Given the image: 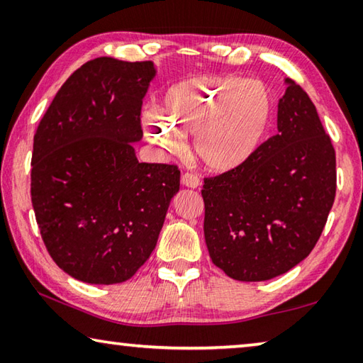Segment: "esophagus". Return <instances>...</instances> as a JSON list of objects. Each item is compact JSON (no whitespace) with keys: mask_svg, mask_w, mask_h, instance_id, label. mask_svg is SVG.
I'll use <instances>...</instances> for the list:
<instances>
[{"mask_svg":"<svg viewBox=\"0 0 363 363\" xmlns=\"http://www.w3.org/2000/svg\"><path fill=\"white\" fill-rule=\"evenodd\" d=\"M181 182H182V186H186V187H189V189H196V187H200V184H201V182H200V177L192 174V173L182 174Z\"/></svg>","mask_w":363,"mask_h":363,"instance_id":"esophagus-1","label":"esophagus"}]
</instances>
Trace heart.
<instances>
[{
    "mask_svg": "<svg viewBox=\"0 0 363 363\" xmlns=\"http://www.w3.org/2000/svg\"><path fill=\"white\" fill-rule=\"evenodd\" d=\"M162 118L144 116L149 136L169 152H181L194 134V150L211 173L247 164L266 139L272 102L261 84L242 78L200 75L174 84L160 106Z\"/></svg>",
    "mask_w": 363,
    "mask_h": 363,
    "instance_id": "heart-1",
    "label": "heart"
}]
</instances>
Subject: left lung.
<instances>
[{
  "label": "left lung",
  "mask_w": 363,
  "mask_h": 363,
  "mask_svg": "<svg viewBox=\"0 0 363 363\" xmlns=\"http://www.w3.org/2000/svg\"><path fill=\"white\" fill-rule=\"evenodd\" d=\"M284 83L277 136L245 167L206 177L201 190L211 259L240 281L279 277L306 259L335 201L333 144L309 96Z\"/></svg>",
  "instance_id": "obj_1"
}]
</instances>
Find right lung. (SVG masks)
<instances>
[{
  "mask_svg": "<svg viewBox=\"0 0 363 363\" xmlns=\"http://www.w3.org/2000/svg\"><path fill=\"white\" fill-rule=\"evenodd\" d=\"M153 62L97 57L57 91L33 138L32 205L57 266L113 285L149 259L179 192L173 164L140 163V107Z\"/></svg>",
  "mask_w": 363,
  "mask_h": 363,
  "instance_id": "obj_1",
  "label": "right lung"
}]
</instances>
